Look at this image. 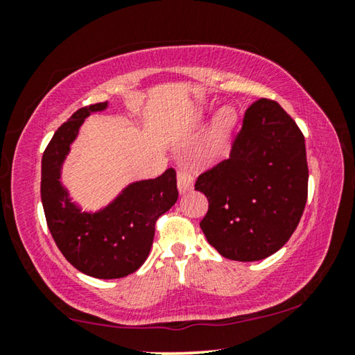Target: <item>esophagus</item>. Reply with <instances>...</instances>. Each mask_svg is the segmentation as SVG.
I'll use <instances>...</instances> for the list:
<instances>
[{
	"label": "esophagus",
	"instance_id": "esophagus-1",
	"mask_svg": "<svg viewBox=\"0 0 355 355\" xmlns=\"http://www.w3.org/2000/svg\"><path fill=\"white\" fill-rule=\"evenodd\" d=\"M177 184H178V191L182 192V194H184V192H188L192 188V184H194V178H192L189 172L180 169L177 172Z\"/></svg>",
	"mask_w": 355,
	"mask_h": 355
}]
</instances>
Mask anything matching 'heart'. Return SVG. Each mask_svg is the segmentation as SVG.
I'll return each instance as SVG.
<instances>
[{
  "label": "heart",
  "mask_w": 355,
  "mask_h": 355,
  "mask_svg": "<svg viewBox=\"0 0 355 355\" xmlns=\"http://www.w3.org/2000/svg\"><path fill=\"white\" fill-rule=\"evenodd\" d=\"M236 123V112L233 107H224L214 119V123L205 141L197 152V159L203 166H213L224 158L228 152L232 130Z\"/></svg>",
  "instance_id": "heart-1"
}]
</instances>
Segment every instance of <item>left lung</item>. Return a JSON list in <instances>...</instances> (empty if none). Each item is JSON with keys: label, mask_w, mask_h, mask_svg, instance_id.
<instances>
[{"label": "left lung", "mask_w": 355, "mask_h": 355, "mask_svg": "<svg viewBox=\"0 0 355 355\" xmlns=\"http://www.w3.org/2000/svg\"><path fill=\"white\" fill-rule=\"evenodd\" d=\"M196 189L209 203L200 228L222 257L257 261L275 254L307 202L302 131L277 101L257 100L245 110L230 158L200 173Z\"/></svg>", "instance_id": "obj_1"}]
</instances>
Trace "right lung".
<instances>
[{"mask_svg":"<svg viewBox=\"0 0 355 355\" xmlns=\"http://www.w3.org/2000/svg\"><path fill=\"white\" fill-rule=\"evenodd\" d=\"M106 107L107 101L81 107L58 128L42 156L40 196L46 225L67 261L95 279H120L147 260L156 220L175 205L178 189L171 167L158 178L128 184L100 211H81L70 200L59 182L64 159L84 119Z\"/></svg>","mask_w":355,"mask_h":355,"instance_id":"right-lung-1","label":"right lung"}]
</instances>
